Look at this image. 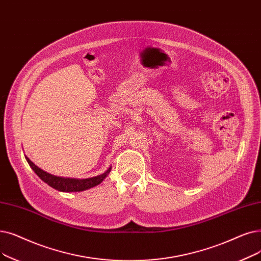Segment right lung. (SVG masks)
I'll list each match as a JSON object with an SVG mask.
<instances>
[{
	"label": "right lung",
	"instance_id": "add662e5",
	"mask_svg": "<svg viewBox=\"0 0 261 261\" xmlns=\"http://www.w3.org/2000/svg\"><path fill=\"white\" fill-rule=\"evenodd\" d=\"M28 163L32 167L34 172L36 173V175L42 180L44 182L48 184L50 187H52L55 190H59L62 192H81L87 189H90L93 187L98 186L103 181V179L108 176V174L111 172V168H109L108 171L96 177L92 178H87V179H74V178H63V177H58L51 175L47 172L42 171L38 166L34 164L28 156H25Z\"/></svg>",
	"mask_w": 261,
	"mask_h": 261
}]
</instances>
